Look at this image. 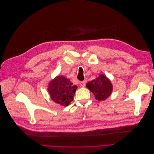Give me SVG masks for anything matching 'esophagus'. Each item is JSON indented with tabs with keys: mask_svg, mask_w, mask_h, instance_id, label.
<instances>
[{
	"mask_svg": "<svg viewBox=\"0 0 154 154\" xmlns=\"http://www.w3.org/2000/svg\"><path fill=\"white\" fill-rule=\"evenodd\" d=\"M80 85H81L82 87H84L85 86V81H83V82H81L80 83Z\"/></svg>",
	"mask_w": 154,
	"mask_h": 154,
	"instance_id": "1",
	"label": "esophagus"
}]
</instances>
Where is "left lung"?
Instances as JSON below:
<instances>
[{
  "label": "left lung",
  "instance_id": "left-lung-1",
  "mask_svg": "<svg viewBox=\"0 0 154 154\" xmlns=\"http://www.w3.org/2000/svg\"><path fill=\"white\" fill-rule=\"evenodd\" d=\"M86 87L93 93L97 101L106 100L113 91L111 81L103 74H100L95 80L88 82Z\"/></svg>",
  "mask_w": 154,
  "mask_h": 154
}]
</instances>
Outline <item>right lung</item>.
Segmentation results:
<instances>
[{
    "label": "right lung",
    "instance_id": "1",
    "mask_svg": "<svg viewBox=\"0 0 154 154\" xmlns=\"http://www.w3.org/2000/svg\"><path fill=\"white\" fill-rule=\"evenodd\" d=\"M77 88L69 79L63 76H57L49 82L48 90L54 102L66 106L73 100Z\"/></svg>",
    "mask_w": 154,
    "mask_h": 154
}]
</instances>
